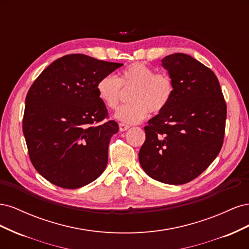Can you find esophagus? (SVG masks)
Returning a JSON list of instances; mask_svg holds the SVG:
<instances>
[{
	"label": "esophagus",
	"instance_id": "obj_1",
	"mask_svg": "<svg viewBox=\"0 0 249 249\" xmlns=\"http://www.w3.org/2000/svg\"><path fill=\"white\" fill-rule=\"evenodd\" d=\"M129 127H130V125L124 124H119V131L120 132H124V131L129 129Z\"/></svg>",
	"mask_w": 249,
	"mask_h": 249
}]
</instances>
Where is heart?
<instances>
[{
    "mask_svg": "<svg viewBox=\"0 0 249 249\" xmlns=\"http://www.w3.org/2000/svg\"><path fill=\"white\" fill-rule=\"evenodd\" d=\"M133 89L129 105L120 107L114 117L119 122L133 124L144 119L148 112L159 113L167 107L173 94V82L166 73L157 71L143 63H133L119 72L104 76L96 83L100 101L109 109H115L122 99L124 89Z\"/></svg>",
    "mask_w": 249,
    "mask_h": 249,
    "instance_id": "heart-1",
    "label": "heart"
}]
</instances>
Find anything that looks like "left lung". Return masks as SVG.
I'll return each instance as SVG.
<instances>
[{
  "mask_svg": "<svg viewBox=\"0 0 249 249\" xmlns=\"http://www.w3.org/2000/svg\"><path fill=\"white\" fill-rule=\"evenodd\" d=\"M173 82L167 107L148 120L139 162L159 182L182 185L197 178L219 154L227 104L215 73L193 57L176 53L162 59Z\"/></svg>",
  "mask_w": 249,
  "mask_h": 249,
  "instance_id": "left-lung-1",
  "label": "left lung"
}]
</instances>
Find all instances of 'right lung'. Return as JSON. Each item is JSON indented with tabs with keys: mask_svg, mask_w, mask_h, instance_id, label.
<instances>
[{
	"mask_svg": "<svg viewBox=\"0 0 249 249\" xmlns=\"http://www.w3.org/2000/svg\"><path fill=\"white\" fill-rule=\"evenodd\" d=\"M83 54L66 55L44 70L26 96L22 132L37 172L64 189L93 182L108 163L118 132L96 93L101 78L123 66Z\"/></svg>",
	"mask_w": 249,
	"mask_h": 249,
	"instance_id": "obj_1",
	"label": "right lung"
}]
</instances>
